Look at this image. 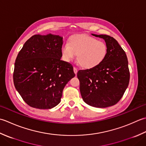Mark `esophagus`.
Wrapping results in <instances>:
<instances>
[{"instance_id": "obj_1", "label": "esophagus", "mask_w": 146, "mask_h": 146, "mask_svg": "<svg viewBox=\"0 0 146 146\" xmlns=\"http://www.w3.org/2000/svg\"><path fill=\"white\" fill-rule=\"evenodd\" d=\"M74 73H75L76 75L77 73V72H78V70H77V68H76V67H74Z\"/></svg>"}]
</instances>
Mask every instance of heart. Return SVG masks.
Masks as SVG:
<instances>
[{"label":"heart","mask_w":146,"mask_h":146,"mask_svg":"<svg viewBox=\"0 0 146 146\" xmlns=\"http://www.w3.org/2000/svg\"><path fill=\"white\" fill-rule=\"evenodd\" d=\"M62 58L69 62L76 57L82 68L92 69L105 60L108 53L106 44L91 36L79 34L70 37L67 43L61 46Z\"/></svg>","instance_id":"heart-1"}]
</instances>
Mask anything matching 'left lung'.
<instances>
[{
    "label": "left lung",
    "instance_id": "8db88e82",
    "mask_svg": "<svg viewBox=\"0 0 146 146\" xmlns=\"http://www.w3.org/2000/svg\"><path fill=\"white\" fill-rule=\"evenodd\" d=\"M92 35L105 41L107 55L98 67L79 70L77 76L84 102L96 108H106L117 104L129 86L127 57L115 38L106 35Z\"/></svg>",
    "mask_w": 146,
    "mask_h": 146
}]
</instances>
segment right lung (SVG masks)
<instances>
[{
	"label": "right lung",
	"instance_id": "add662e5",
	"mask_svg": "<svg viewBox=\"0 0 146 146\" xmlns=\"http://www.w3.org/2000/svg\"><path fill=\"white\" fill-rule=\"evenodd\" d=\"M62 44L59 35H35L17 56L14 86L33 108L51 109L58 105L65 85L75 76L72 65L60 60Z\"/></svg>",
	"mask_w": 146,
	"mask_h": 146
}]
</instances>
